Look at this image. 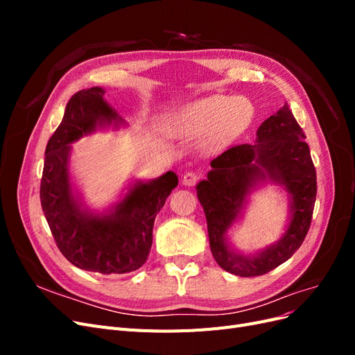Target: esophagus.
Masks as SVG:
<instances>
[{
	"mask_svg": "<svg viewBox=\"0 0 355 355\" xmlns=\"http://www.w3.org/2000/svg\"><path fill=\"white\" fill-rule=\"evenodd\" d=\"M197 182H198V175L194 173V171H187V173L184 175V178H182V184L187 185V187L196 185Z\"/></svg>",
	"mask_w": 355,
	"mask_h": 355,
	"instance_id": "1",
	"label": "esophagus"
}]
</instances>
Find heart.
Here are the masks:
<instances>
[{"mask_svg": "<svg viewBox=\"0 0 355 355\" xmlns=\"http://www.w3.org/2000/svg\"><path fill=\"white\" fill-rule=\"evenodd\" d=\"M254 108L250 101L227 94H211L191 102L171 114L166 125L173 135L207 133L206 145L220 148L239 137L250 125Z\"/></svg>", "mask_w": 355, "mask_h": 355, "instance_id": "heart-1", "label": "heart"}]
</instances>
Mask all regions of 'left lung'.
Returning <instances> with one entry per match:
<instances>
[{"label":"left lung","mask_w":355,"mask_h":355,"mask_svg":"<svg viewBox=\"0 0 355 355\" xmlns=\"http://www.w3.org/2000/svg\"><path fill=\"white\" fill-rule=\"evenodd\" d=\"M256 136V142L232 146L214 158L207 179L197 185L214 261L240 277L263 275L293 256L308 234L317 196L309 146L287 103L259 125ZM268 180L288 191V230L275 245L253 257L234 252L226 232L241 216L246 196Z\"/></svg>","instance_id":"8db88e82"}]
</instances>
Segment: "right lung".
Wrapping results in <instances>:
<instances>
[{"instance_id":"right-lung-1","label":"right lung","mask_w":355,"mask_h":355,"mask_svg":"<svg viewBox=\"0 0 355 355\" xmlns=\"http://www.w3.org/2000/svg\"><path fill=\"white\" fill-rule=\"evenodd\" d=\"M103 94L102 87H92L69 99L46 148L40 198L59 250L72 265L92 272L125 274L146 262L155 216L178 187V176L167 171L154 180H137L105 213L83 206L69 178L71 144L96 128L124 123Z\"/></svg>"}]
</instances>
